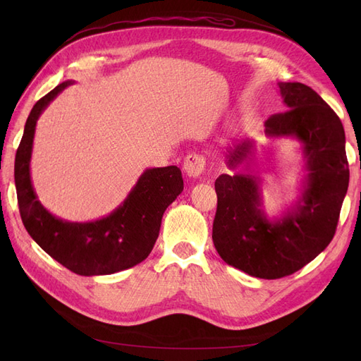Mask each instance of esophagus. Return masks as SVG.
<instances>
[{"label": "esophagus", "mask_w": 361, "mask_h": 361, "mask_svg": "<svg viewBox=\"0 0 361 361\" xmlns=\"http://www.w3.org/2000/svg\"><path fill=\"white\" fill-rule=\"evenodd\" d=\"M206 161L204 157L200 154H190L185 157L183 161V171L187 173L190 178H200L204 171Z\"/></svg>", "instance_id": "esophagus-1"}]
</instances>
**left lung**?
<instances>
[{"label": "left lung", "instance_id": "1", "mask_svg": "<svg viewBox=\"0 0 361 361\" xmlns=\"http://www.w3.org/2000/svg\"><path fill=\"white\" fill-rule=\"evenodd\" d=\"M279 89L288 111L272 114L265 134L293 137L302 145L309 174L300 200L271 221L260 207V179L255 174H221L215 180L212 241L218 255L248 276L267 280L293 274L331 243L349 183L341 118L309 85L279 82ZM251 150L250 140L235 145L226 155L228 169L241 166Z\"/></svg>", "mask_w": 361, "mask_h": 361}]
</instances>
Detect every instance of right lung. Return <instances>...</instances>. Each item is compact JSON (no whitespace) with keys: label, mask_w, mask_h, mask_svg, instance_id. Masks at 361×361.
Listing matches in <instances>:
<instances>
[{"label":"right lung","mask_w":361,"mask_h":361,"mask_svg":"<svg viewBox=\"0 0 361 361\" xmlns=\"http://www.w3.org/2000/svg\"><path fill=\"white\" fill-rule=\"evenodd\" d=\"M72 81L59 84L32 106L15 159V183L23 223L39 247L80 276H105L143 262L159 235L162 215L183 190L176 166L149 169L114 212L90 223H71L49 214L32 190L30 159L42 111Z\"/></svg>","instance_id":"obj_1"}]
</instances>
